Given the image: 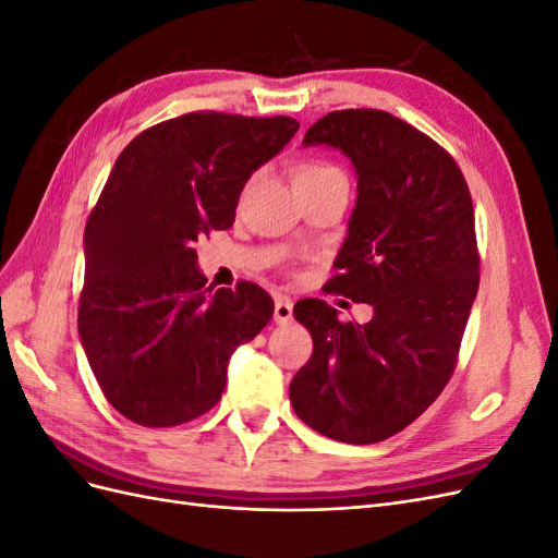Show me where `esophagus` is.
<instances>
[{"instance_id":"34e87169","label":"esophagus","mask_w":558,"mask_h":558,"mask_svg":"<svg viewBox=\"0 0 558 558\" xmlns=\"http://www.w3.org/2000/svg\"><path fill=\"white\" fill-rule=\"evenodd\" d=\"M293 318V302L286 295H277L275 300V320L279 326H286Z\"/></svg>"}]
</instances>
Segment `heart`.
Here are the masks:
<instances>
[{"label": "heart", "instance_id": "b5f03b06", "mask_svg": "<svg viewBox=\"0 0 558 558\" xmlns=\"http://www.w3.org/2000/svg\"><path fill=\"white\" fill-rule=\"evenodd\" d=\"M332 174H342L340 170H337V167H332V165H328V162H318V160H314V162H305L298 170V177L295 179H320V177H332Z\"/></svg>", "mask_w": 558, "mask_h": 558}]
</instances>
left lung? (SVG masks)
<instances>
[{
    "label": "left lung",
    "mask_w": 558,
    "mask_h": 558,
    "mask_svg": "<svg viewBox=\"0 0 558 558\" xmlns=\"http://www.w3.org/2000/svg\"><path fill=\"white\" fill-rule=\"evenodd\" d=\"M302 144L342 150L356 170L328 286L367 302L373 318L342 324L324 300L298 302L314 351L291 381V404L332 440L381 442L430 408L456 367L480 289L472 197L440 144L379 109L330 111Z\"/></svg>",
    "instance_id": "obj_1"
}]
</instances>
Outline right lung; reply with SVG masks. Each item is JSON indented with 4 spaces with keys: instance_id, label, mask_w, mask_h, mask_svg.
Instances as JSON below:
<instances>
[{
    "instance_id": "right-lung-1",
    "label": "right lung",
    "mask_w": 558,
    "mask_h": 558,
    "mask_svg": "<svg viewBox=\"0 0 558 558\" xmlns=\"http://www.w3.org/2000/svg\"><path fill=\"white\" fill-rule=\"evenodd\" d=\"M289 116L193 111L137 134L83 232L78 335L113 408L148 428L209 412L232 351L272 318L260 286L211 293L193 244L228 230L251 174L291 142Z\"/></svg>"
}]
</instances>
